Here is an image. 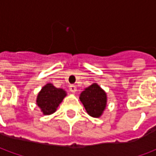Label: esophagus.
<instances>
[{"mask_svg": "<svg viewBox=\"0 0 156 156\" xmlns=\"http://www.w3.org/2000/svg\"><path fill=\"white\" fill-rule=\"evenodd\" d=\"M69 90H70V92H72V93H76V91H77V87L75 86V85H70L69 86Z\"/></svg>", "mask_w": 156, "mask_h": 156, "instance_id": "34e87169", "label": "esophagus"}]
</instances>
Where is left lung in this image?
<instances>
[{
	"label": "left lung",
	"mask_w": 156,
	"mask_h": 156,
	"mask_svg": "<svg viewBox=\"0 0 156 156\" xmlns=\"http://www.w3.org/2000/svg\"><path fill=\"white\" fill-rule=\"evenodd\" d=\"M80 101L88 115L99 118L107 105V94L97 83H93L80 94Z\"/></svg>",
	"instance_id": "obj_1"
}]
</instances>
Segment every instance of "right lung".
Here are the masks:
<instances>
[{
    "label": "right lung",
    "instance_id": "add662e5",
    "mask_svg": "<svg viewBox=\"0 0 156 156\" xmlns=\"http://www.w3.org/2000/svg\"><path fill=\"white\" fill-rule=\"evenodd\" d=\"M66 95L67 93L62 88H58L51 83H47L38 93L37 105L43 115H51L57 110Z\"/></svg>",
    "mask_w": 156,
    "mask_h": 156
}]
</instances>
